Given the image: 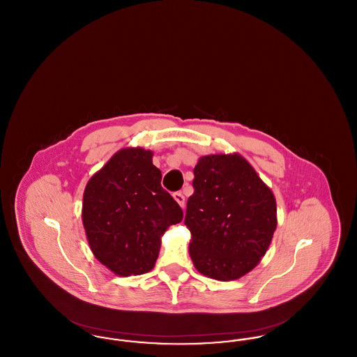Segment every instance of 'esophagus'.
<instances>
[{
	"label": "esophagus",
	"instance_id": "esophagus-1",
	"mask_svg": "<svg viewBox=\"0 0 357 357\" xmlns=\"http://www.w3.org/2000/svg\"><path fill=\"white\" fill-rule=\"evenodd\" d=\"M172 197H174V199H175L178 204H181L182 207H185V195H183L181 191L174 192V194H172Z\"/></svg>",
	"mask_w": 357,
	"mask_h": 357
}]
</instances>
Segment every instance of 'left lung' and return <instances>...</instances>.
<instances>
[{"label":"left lung","mask_w":357,"mask_h":357,"mask_svg":"<svg viewBox=\"0 0 357 357\" xmlns=\"http://www.w3.org/2000/svg\"><path fill=\"white\" fill-rule=\"evenodd\" d=\"M192 187L185 225L197 271L231 281L255 269L277 227L272 190L238 153L199 158Z\"/></svg>","instance_id":"1"}]
</instances>
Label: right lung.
I'll list each match as a JSON object with an SVG mask.
<instances>
[{"label":"right lung","mask_w":357,"mask_h":357,"mask_svg":"<svg viewBox=\"0 0 357 357\" xmlns=\"http://www.w3.org/2000/svg\"><path fill=\"white\" fill-rule=\"evenodd\" d=\"M160 181L153 153L136 147L115 153L85 186L82 217L89 248L118 275L150 272L160 237L183 220Z\"/></svg>","instance_id":"obj_1"}]
</instances>
